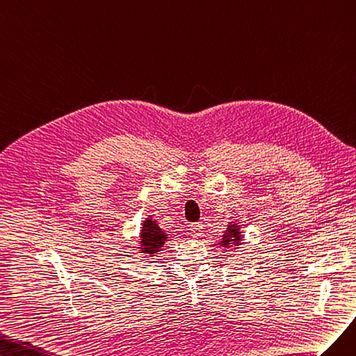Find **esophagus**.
I'll list each match as a JSON object with an SVG mask.
<instances>
[{
	"instance_id": "esophagus-1",
	"label": "esophagus",
	"mask_w": 356,
	"mask_h": 356,
	"mask_svg": "<svg viewBox=\"0 0 356 356\" xmlns=\"http://www.w3.org/2000/svg\"><path fill=\"white\" fill-rule=\"evenodd\" d=\"M189 231H191V236L192 237H195V238H198V237H201L202 236V223H192V225L189 227Z\"/></svg>"
}]
</instances>
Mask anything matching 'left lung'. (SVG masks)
Here are the masks:
<instances>
[{
    "instance_id": "obj_1",
    "label": "left lung",
    "mask_w": 356,
    "mask_h": 356,
    "mask_svg": "<svg viewBox=\"0 0 356 356\" xmlns=\"http://www.w3.org/2000/svg\"><path fill=\"white\" fill-rule=\"evenodd\" d=\"M241 241H243V234L237 220L229 222L228 228L225 229V232H223V236L220 238V246L223 249H229V248L237 249L241 245Z\"/></svg>"
}]
</instances>
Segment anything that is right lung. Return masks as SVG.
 <instances>
[{"label": "right lung", "instance_id": "1", "mask_svg": "<svg viewBox=\"0 0 356 356\" xmlns=\"http://www.w3.org/2000/svg\"><path fill=\"white\" fill-rule=\"evenodd\" d=\"M168 234L162 231L156 220L149 216L141 223L140 229V243H138V253H143L146 258L156 257L158 253L164 249Z\"/></svg>", "mask_w": 356, "mask_h": 356}]
</instances>
